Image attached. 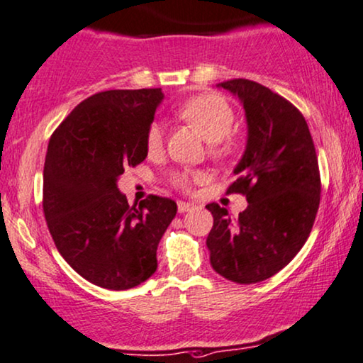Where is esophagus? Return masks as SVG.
Wrapping results in <instances>:
<instances>
[{"label": "esophagus", "instance_id": "34e87169", "mask_svg": "<svg viewBox=\"0 0 363 363\" xmlns=\"http://www.w3.org/2000/svg\"><path fill=\"white\" fill-rule=\"evenodd\" d=\"M192 208H194V204L192 203H184V201H179L177 203L179 213H186V211H191Z\"/></svg>", "mask_w": 363, "mask_h": 363}]
</instances>
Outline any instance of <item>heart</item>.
<instances>
[{"instance_id":"obj_1","label":"heart","mask_w":363,"mask_h":363,"mask_svg":"<svg viewBox=\"0 0 363 363\" xmlns=\"http://www.w3.org/2000/svg\"><path fill=\"white\" fill-rule=\"evenodd\" d=\"M177 116L182 121L189 123L192 128H196L211 145V154L214 157H228L235 152L236 144L235 140L229 139V132L235 125V112L231 105L223 99L221 95L206 94L197 95L186 100L181 107L177 108ZM164 140V128L160 123H150L147 130V149L157 150L162 145ZM199 174H187L179 172L172 176V184L181 189H187L192 182L199 181Z\"/></svg>"}]
</instances>
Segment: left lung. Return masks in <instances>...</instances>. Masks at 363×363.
<instances>
[{"instance_id": "obj_1", "label": "left lung", "mask_w": 363, "mask_h": 363, "mask_svg": "<svg viewBox=\"0 0 363 363\" xmlns=\"http://www.w3.org/2000/svg\"><path fill=\"white\" fill-rule=\"evenodd\" d=\"M218 86L245 108L246 150L228 192L245 194L247 208L235 219L206 206L214 218L206 245L216 273L251 284L277 274L308 240L322 192L318 159L305 117L286 99L246 79Z\"/></svg>"}]
</instances>
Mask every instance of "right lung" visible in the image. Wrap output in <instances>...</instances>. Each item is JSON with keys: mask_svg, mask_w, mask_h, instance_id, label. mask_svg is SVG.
Wrapping results in <instances>:
<instances>
[{"mask_svg": "<svg viewBox=\"0 0 363 363\" xmlns=\"http://www.w3.org/2000/svg\"><path fill=\"white\" fill-rule=\"evenodd\" d=\"M160 89L99 91L80 102L50 139L43 213L60 255L86 281L128 290L157 269V246L177 204L149 196L128 206L117 181L147 157Z\"/></svg>", "mask_w": 363, "mask_h": 363, "instance_id": "1", "label": "right lung"}]
</instances>
